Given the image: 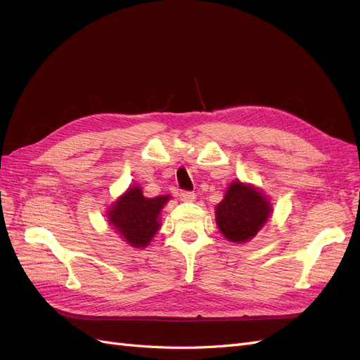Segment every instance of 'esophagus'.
<instances>
[{"label": "esophagus", "mask_w": 360, "mask_h": 360, "mask_svg": "<svg viewBox=\"0 0 360 360\" xmlns=\"http://www.w3.org/2000/svg\"><path fill=\"white\" fill-rule=\"evenodd\" d=\"M181 198H183L184 201L192 202V201L197 200V193L192 192V191H184V192H181Z\"/></svg>", "instance_id": "esophagus-1"}]
</instances>
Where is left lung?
Listing matches in <instances>:
<instances>
[{
  "label": "left lung",
  "mask_w": 360,
  "mask_h": 360,
  "mask_svg": "<svg viewBox=\"0 0 360 360\" xmlns=\"http://www.w3.org/2000/svg\"><path fill=\"white\" fill-rule=\"evenodd\" d=\"M270 204L259 191L240 181L228 188L216 207V224L228 240L242 243L261 230L270 214Z\"/></svg>",
  "instance_id": "1"
}]
</instances>
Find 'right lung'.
Segmentation results:
<instances>
[{"instance_id":"obj_1","label":"right lung","mask_w":360,"mask_h":360,"mask_svg":"<svg viewBox=\"0 0 360 360\" xmlns=\"http://www.w3.org/2000/svg\"><path fill=\"white\" fill-rule=\"evenodd\" d=\"M168 198H146L141 188H129L108 213L110 222L130 246L144 248L159 230V213Z\"/></svg>"}]
</instances>
